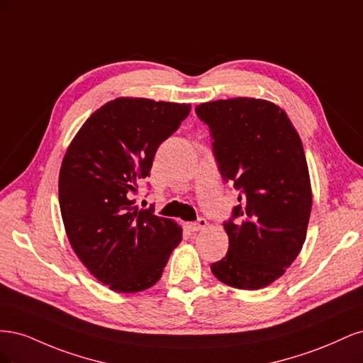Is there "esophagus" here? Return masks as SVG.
I'll return each instance as SVG.
<instances>
[{
  "mask_svg": "<svg viewBox=\"0 0 363 363\" xmlns=\"http://www.w3.org/2000/svg\"><path fill=\"white\" fill-rule=\"evenodd\" d=\"M206 227H207V221L204 218H200V219H196L195 223L188 224V228L192 230V232H200V230H204Z\"/></svg>",
  "mask_w": 363,
  "mask_h": 363,
  "instance_id": "34e87169",
  "label": "esophagus"
}]
</instances>
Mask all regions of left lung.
Returning a JSON list of instances; mask_svg holds the SVG:
<instances>
[{"instance_id": "left-lung-1", "label": "left lung", "mask_w": 363, "mask_h": 363, "mask_svg": "<svg viewBox=\"0 0 363 363\" xmlns=\"http://www.w3.org/2000/svg\"><path fill=\"white\" fill-rule=\"evenodd\" d=\"M208 125L223 177L239 191L233 218L224 223L225 257L213 276L255 291L280 279L300 255L312 211V186L301 139L281 107L238 96L196 106Z\"/></svg>"}]
</instances>
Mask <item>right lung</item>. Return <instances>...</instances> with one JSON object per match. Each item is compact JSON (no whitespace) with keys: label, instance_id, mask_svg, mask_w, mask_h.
I'll use <instances>...</instances> for the list:
<instances>
[{"label":"right lung","instance_id":"add662e5","mask_svg":"<svg viewBox=\"0 0 363 363\" xmlns=\"http://www.w3.org/2000/svg\"><path fill=\"white\" fill-rule=\"evenodd\" d=\"M189 104L119 96L86 119L65 152L59 203L74 252L108 289L133 294L162 277L183 228L140 211L133 195L159 145L189 115Z\"/></svg>","mask_w":363,"mask_h":363}]
</instances>
